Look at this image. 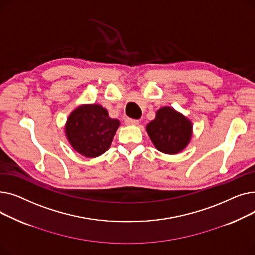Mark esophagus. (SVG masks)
I'll return each instance as SVG.
<instances>
[{
	"label": "esophagus",
	"instance_id": "1",
	"mask_svg": "<svg viewBox=\"0 0 255 255\" xmlns=\"http://www.w3.org/2000/svg\"><path fill=\"white\" fill-rule=\"evenodd\" d=\"M139 123L138 120H133V119H125V124L126 125H137Z\"/></svg>",
	"mask_w": 255,
	"mask_h": 255
}]
</instances>
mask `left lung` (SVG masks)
<instances>
[{"label": "left lung", "mask_w": 255, "mask_h": 255, "mask_svg": "<svg viewBox=\"0 0 255 255\" xmlns=\"http://www.w3.org/2000/svg\"><path fill=\"white\" fill-rule=\"evenodd\" d=\"M146 132L158 151L178 154L191 139L192 123L172 107L164 106L156 112V118L146 125Z\"/></svg>", "instance_id": "1"}]
</instances>
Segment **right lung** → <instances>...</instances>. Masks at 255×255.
Masks as SVG:
<instances>
[{"mask_svg": "<svg viewBox=\"0 0 255 255\" xmlns=\"http://www.w3.org/2000/svg\"><path fill=\"white\" fill-rule=\"evenodd\" d=\"M120 121L112 119L99 104H85L67 119L65 133L72 148L88 158H95L110 149Z\"/></svg>", "mask_w": 255, "mask_h": 255, "instance_id": "right-lung-1", "label": "right lung"}]
</instances>
